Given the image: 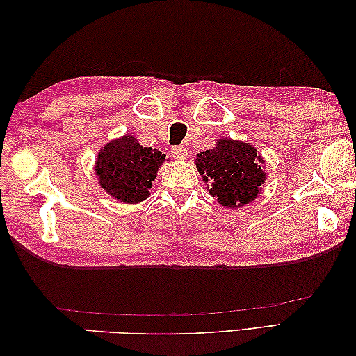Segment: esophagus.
<instances>
[{
	"instance_id": "1",
	"label": "esophagus",
	"mask_w": 356,
	"mask_h": 356,
	"mask_svg": "<svg viewBox=\"0 0 356 356\" xmlns=\"http://www.w3.org/2000/svg\"><path fill=\"white\" fill-rule=\"evenodd\" d=\"M170 153L175 159H184V157L188 156V149H186V147H183V145H179V147H173Z\"/></svg>"
}]
</instances>
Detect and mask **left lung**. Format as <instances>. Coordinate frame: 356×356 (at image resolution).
<instances>
[{"label": "left lung", "instance_id": "obj_1", "mask_svg": "<svg viewBox=\"0 0 356 356\" xmlns=\"http://www.w3.org/2000/svg\"><path fill=\"white\" fill-rule=\"evenodd\" d=\"M261 157L248 143L220 138L218 147L197 154V168L211 183L209 194L227 208L243 207L259 195L265 181Z\"/></svg>", "mask_w": 356, "mask_h": 356}]
</instances>
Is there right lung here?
Instances as JSON below:
<instances>
[{
    "instance_id": "add662e5",
    "label": "right lung",
    "mask_w": 356,
    "mask_h": 356,
    "mask_svg": "<svg viewBox=\"0 0 356 356\" xmlns=\"http://www.w3.org/2000/svg\"><path fill=\"white\" fill-rule=\"evenodd\" d=\"M164 159L161 151L145 148L132 136H124L99 151L96 175L102 188L116 200L138 203L149 195Z\"/></svg>"
}]
</instances>
